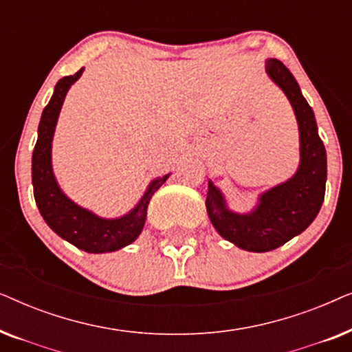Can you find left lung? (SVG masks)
Segmentation results:
<instances>
[{"label":"left lung","instance_id":"left-lung-1","mask_svg":"<svg viewBox=\"0 0 352 352\" xmlns=\"http://www.w3.org/2000/svg\"><path fill=\"white\" fill-rule=\"evenodd\" d=\"M266 72L295 110L300 124V168L290 181L263 194L258 208L250 214H237L226 208L223 195L213 182H208L206 197V210L221 237L239 248L258 253L278 248L316 219L324 201L327 181V153L311 105L280 60L269 59Z\"/></svg>","mask_w":352,"mask_h":352}]
</instances>
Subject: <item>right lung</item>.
Segmentation results:
<instances>
[{
	"mask_svg": "<svg viewBox=\"0 0 352 352\" xmlns=\"http://www.w3.org/2000/svg\"><path fill=\"white\" fill-rule=\"evenodd\" d=\"M81 74H83V69H80L75 75L64 76L57 81L54 94L43 110L40 126H38V141L32 157L33 194H35V201L43 219L59 237L83 252L107 253L126 247L139 237L146 223L148 201L153 192L170 175L152 181L136 208L118 219L98 218L62 194L52 175L51 142L67 91L80 78Z\"/></svg>",
	"mask_w": 352,
	"mask_h": 352,
	"instance_id": "1",
	"label": "right lung"
}]
</instances>
